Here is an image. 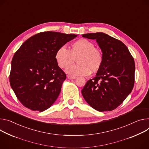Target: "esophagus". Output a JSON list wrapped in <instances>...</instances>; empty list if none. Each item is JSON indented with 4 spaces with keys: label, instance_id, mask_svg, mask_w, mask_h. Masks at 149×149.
<instances>
[{
    "label": "esophagus",
    "instance_id": "esophagus-1",
    "mask_svg": "<svg viewBox=\"0 0 149 149\" xmlns=\"http://www.w3.org/2000/svg\"><path fill=\"white\" fill-rule=\"evenodd\" d=\"M67 78L70 79H75L77 77H74V76H71V75H68L67 77Z\"/></svg>",
    "mask_w": 149,
    "mask_h": 149
}]
</instances>
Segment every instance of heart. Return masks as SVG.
<instances>
[{
    "instance_id": "heart-1",
    "label": "heart",
    "mask_w": 149,
    "mask_h": 149,
    "mask_svg": "<svg viewBox=\"0 0 149 149\" xmlns=\"http://www.w3.org/2000/svg\"><path fill=\"white\" fill-rule=\"evenodd\" d=\"M78 63L68 68L67 73L74 75L87 76L91 72H97L101 68L103 62L102 52L89 40L81 38L74 42L70 50L64 47L56 52L55 59L62 68H66L75 59Z\"/></svg>"
}]
</instances>
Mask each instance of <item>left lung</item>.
Masks as SVG:
<instances>
[{"label": "left lung", "mask_w": 149, "mask_h": 149, "mask_svg": "<svg viewBox=\"0 0 149 149\" xmlns=\"http://www.w3.org/2000/svg\"><path fill=\"white\" fill-rule=\"evenodd\" d=\"M96 40L103 55V62L96 77L81 90L87 103L99 112L111 111L131 93L134 84L135 63L128 47L120 40L98 32L83 34Z\"/></svg>", "instance_id": "8db88e82"}]
</instances>
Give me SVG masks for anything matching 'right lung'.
Returning a JSON list of instances; mask_svg holds the SVG:
<instances>
[{"mask_svg":"<svg viewBox=\"0 0 149 149\" xmlns=\"http://www.w3.org/2000/svg\"><path fill=\"white\" fill-rule=\"evenodd\" d=\"M77 36L54 31L40 33L26 40L14 54L9 81L25 107L43 112L55 103L66 79L55 54Z\"/></svg>","mask_w":149,"mask_h":149,"instance_id":"right-lung-1","label":"right lung"}]
</instances>
